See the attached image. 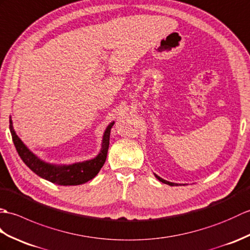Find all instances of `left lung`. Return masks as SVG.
Listing matches in <instances>:
<instances>
[{
	"label": "left lung",
	"instance_id": "left-lung-1",
	"mask_svg": "<svg viewBox=\"0 0 250 250\" xmlns=\"http://www.w3.org/2000/svg\"><path fill=\"white\" fill-rule=\"evenodd\" d=\"M155 176L157 177V180H159L160 182H163V183H165V184H167V185H170V186H174V185H177L176 183H171V182H168V181H166V180H164V179H162V177H159L157 174H155Z\"/></svg>",
	"mask_w": 250,
	"mask_h": 250
}]
</instances>
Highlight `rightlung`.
I'll use <instances>...</instances> for the list:
<instances>
[{
    "instance_id": "1",
    "label": "right lung",
    "mask_w": 250,
    "mask_h": 250,
    "mask_svg": "<svg viewBox=\"0 0 250 250\" xmlns=\"http://www.w3.org/2000/svg\"><path fill=\"white\" fill-rule=\"evenodd\" d=\"M113 124L114 122L110 123L106 130H104V134L103 136L101 153H99L95 158L85 160V162L76 163L73 165L57 166L42 162V159L38 158L35 154H33L30 149L25 146V144L21 141L18 136H17L16 131L14 130L12 119L9 118L10 134H12V138L17 152H18L21 159L23 160V163L38 176L53 183V184L63 186L80 185L83 184V183H86L87 181L94 179V177L97 175V173L101 171L102 167L104 166V162H106L109 148L110 131Z\"/></svg>"
}]
</instances>
